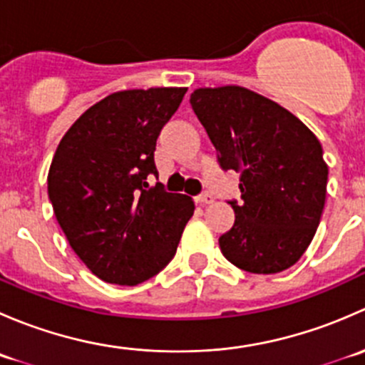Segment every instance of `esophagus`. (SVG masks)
I'll use <instances>...</instances> for the list:
<instances>
[{"label":"esophagus","instance_id":"esophagus-1","mask_svg":"<svg viewBox=\"0 0 365 365\" xmlns=\"http://www.w3.org/2000/svg\"><path fill=\"white\" fill-rule=\"evenodd\" d=\"M197 201H200L201 205H210V203H213V196L210 192H203L197 196Z\"/></svg>","mask_w":365,"mask_h":365}]
</instances>
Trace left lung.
Masks as SVG:
<instances>
[{
	"label": "left lung",
	"instance_id": "left-lung-1",
	"mask_svg": "<svg viewBox=\"0 0 365 365\" xmlns=\"http://www.w3.org/2000/svg\"><path fill=\"white\" fill-rule=\"evenodd\" d=\"M190 106L224 171L240 173L242 200L220 251L251 274L293 267L314 238L329 168L318 138L270 98L242 86L200 88Z\"/></svg>",
	"mask_w": 365,
	"mask_h": 365
}]
</instances>
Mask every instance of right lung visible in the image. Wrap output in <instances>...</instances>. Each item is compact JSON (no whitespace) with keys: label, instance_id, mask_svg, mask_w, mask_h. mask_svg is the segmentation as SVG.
Returning <instances> with one entry per match:
<instances>
[{"label":"right lung","instance_id":"add662e5","mask_svg":"<svg viewBox=\"0 0 365 365\" xmlns=\"http://www.w3.org/2000/svg\"><path fill=\"white\" fill-rule=\"evenodd\" d=\"M187 88L109 95L91 106L58 145L47 176L54 215L70 247L98 279L135 286L175 257L194 213L185 194L150 187L162 127Z\"/></svg>","mask_w":365,"mask_h":365}]
</instances>
